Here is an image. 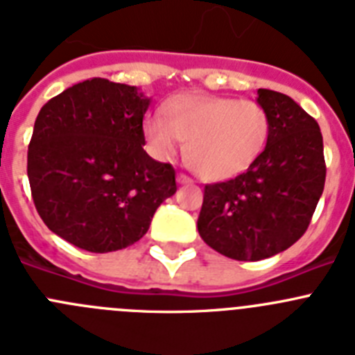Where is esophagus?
<instances>
[{
  "label": "esophagus",
  "mask_w": 355,
  "mask_h": 355,
  "mask_svg": "<svg viewBox=\"0 0 355 355\" xmlns=\"http://www.w3.org/2000/svg\"><path fill=\"white\" fill-rule=\"evenodd\" d=\"M178 183H181V184H190V183H193V180H192V178H190V175L180 174V175H178Z\"/></svg>",
  "instance_id": "1"
}]
</instances>
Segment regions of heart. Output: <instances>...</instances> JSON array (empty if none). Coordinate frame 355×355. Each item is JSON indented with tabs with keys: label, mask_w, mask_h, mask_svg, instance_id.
<instances>
[{
	"label": "heart",
	"mask_w": 355,
	"mask_h": 355,
	"mask_svg": "<svg viewBox=\"0 0 355 355\" xmlns=\"http://www.w3.org/2000/svg\"><path fill=\"white\" fill-rule=\"evenodd\" d=\"M144 122L153 155L168 159L187 142V162L202 180L220 181L245 172L263 153L270 122L254 99L180 96Z\"/></svg>",
	"instance_id": "obj_1"
}]
</instances>
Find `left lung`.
Masks as SVG:
<instances>
[{
    "label": "left lung",
    "instance_id": "1",
    "mask_svg": "<svg viewBox=\"0 0 355 355\" xmlns=\"http://www.w3.org/2000/svg\"><path fill=\"white\" fill-rule=\"evenodd\" d=\"M270 130L259 158L236 178L206 184L200 238L238 261L283 252L306 233L325 184L318 122L286 94L258 90Z\"/></svg>",
    "mask_w": 355,
    "mask_h": 355
}]
</instances>
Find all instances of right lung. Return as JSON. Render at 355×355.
I'll use <instances>...</instances> for the list:
<instances>
[{
	"label": "right lung",
	"mask_w": 355,
	"mask_h": 355,
	"mask_svg": "<svg viewBox=\"0 0 355 355\" xmlns=\"http://www.w3.org/2000/svg\"><path fill=\"white\" fill-rule=\"evenodd\" d=\"M149 103L137 87L92 78L40 108L28 146L31 197L44 224L72 245H133L178 190L171 163L144 150Z\"/></svg>",
	"instance_id": "right-lung-1"
}]
</instances>
